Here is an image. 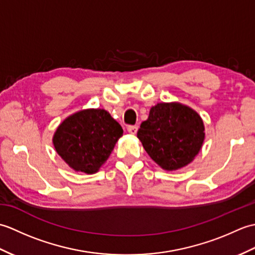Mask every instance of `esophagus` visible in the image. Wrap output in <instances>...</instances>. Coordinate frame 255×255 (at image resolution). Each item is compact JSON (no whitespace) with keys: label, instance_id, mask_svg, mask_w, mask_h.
Wrapping results in <instances>:
<instances>
[{"label":"esophagus","instance_id":"34e87169","mask_svg":"<svg viewBox=\"0 0 255 255\" xmlns=\"http://www.w3.org/2000/svg\"><path fill=\"white\" fill-rule=\"evenodd\" d=\"M127 130L130 134H136L138 131V127L137 126H128Z\"/></svg>","mask_w":255,"mask_h":255}]
</instances>
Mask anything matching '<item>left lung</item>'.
Here are the masks:
<instances>
[{"label": "left lung", "mask_w": 255, "mask_h": 255, "mask_svg": "<svg viewBox=\"0 0 255 255\" xmlns=\"http://www.w3.org/2000/svg\"><path fill=\"white\" fill-rule=\"evenodd\" d=\"M138 139L161 169L175 171L195 159L203 147L205 126L202 117L178 102L158 103L140 125Z\"/></svg>", "instance_id": "left-lung-1"}]
</instances>
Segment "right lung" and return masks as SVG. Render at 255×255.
Instances as JSON below:
<instances>
[{"label": "right lung", "mask_w": 255, "mask_h": 255, "mask_svg": "<svg viewBox=\"0 0 255 255\" xmlns=\"http://www.w3.org/2000/svg\"><path fill=\"white\" fill-rule=\"evenodd\" d=\"M123 132L107 111L88 108L64 119L53 133L52 143L71 169L94 174L110 158Z\"/></svg>", "instance_id": "add662e5"}]
</instances>
